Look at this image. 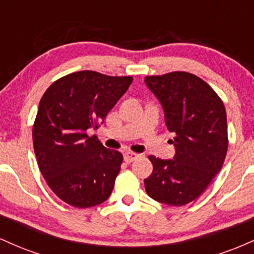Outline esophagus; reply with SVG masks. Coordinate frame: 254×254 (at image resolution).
<instances>
[{
  "mask_svg": "<svg viewBox=\"0 0 254 254\" xmlns=\"http://www.w3.org/2000/svg\"><path fill=\"white\" fill-rule=\"evenodd\" d=\"M138 154L136 153H131V151H127V153H124V161L127 162V164H131L132 161H135L136 159H138Z\"/></svg>",
  "mask_w": 254,
  "mask_h": 254,
  "instance_id": "34e87169",
  "label": "esophagus"
}]
</instances>
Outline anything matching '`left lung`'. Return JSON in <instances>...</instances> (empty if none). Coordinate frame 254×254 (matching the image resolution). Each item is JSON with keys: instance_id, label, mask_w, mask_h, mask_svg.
Wrapping results in <instances>:
<instances>
[{"instance_id": "left-lung-1", "label": "left lung", "mask_w": 254, "mask_h": 254, "mask_svg": "<svg viewBox=\"0 0 254 254\" xmlns=\"http://www.w3.org/2000/svg\"><path fill=\"white\" fill-rule=\"evenodd\" d=\"M145 86L165 113L176 137L172 160L149 156L154 170L144 188L148 196L182 206L203 193L222 167L228 148L224 105L202 78L185 71L147 76Z\"/></svg>"}]
</instances>
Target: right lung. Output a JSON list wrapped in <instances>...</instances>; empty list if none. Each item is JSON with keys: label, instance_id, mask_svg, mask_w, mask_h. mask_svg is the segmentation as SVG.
Returning <instances> with one entry per match:
<instances>
[{"label": "right lung", "instance_id": "right-lung-1", "mask_svg": "<svg viewBox=\"0 0 254 254\" xmlns=\"http://www.w3.org/2000/svg\"><path fill=\"white\" fill-rule=\"evenodd\" d=\"M132 77L83 70L66 75L44 93L33 127V147L46 183L63 202L92 208L111 196L123 155L87 135L98 129Z\"/></svg>", "mask_w": 254, "mask_h": 254}]
</instances>
